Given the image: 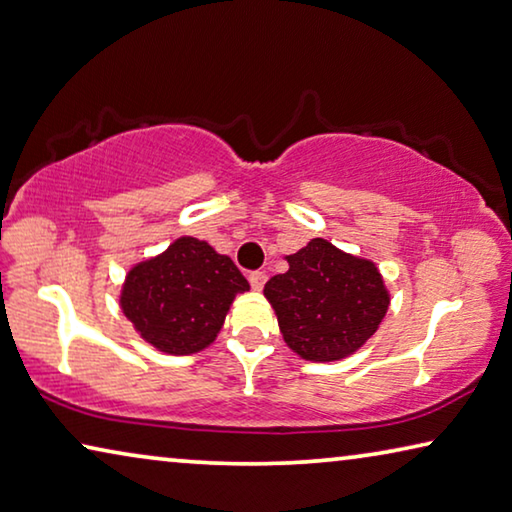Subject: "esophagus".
I'll return each mask as SVG.
<instances>
[{
    "label": "esophagus",
    "mask_w": 512,
    "mask_h": 512,
    "mask_svg": "<svg viewBox=\"0 0 512 512\" xmlns=\"http://www.w3.org/2000/svg\"><path fill=\"white\" fill-rule=\"evenodd\" d=\"M248 280H250V287L253 289H262L264 287V282H266V273L264 271H253L248 275Z\"/></svg>",
    "instance_id": "1"
}]
</instances>
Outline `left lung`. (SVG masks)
Instances as JSON below:
<instances>
[{"mask_svg": "<svg viewBox=\"0 0 512 512\" xmlns=\"http://www.w3.org/2000/svg\"><path fill=\"white\" fill-rule=\"evenodd\" d=\"M287 262L289 271L264 285L287 346L310 362L353 355L378 330L389 307L378 266L326 239H312Z\"/></svg>", "mask_w": 512, "mask_h": 512, "instance_id": "1", "label": "left lung"}]
</instances>
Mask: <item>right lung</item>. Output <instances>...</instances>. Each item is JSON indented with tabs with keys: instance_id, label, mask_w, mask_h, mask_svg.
Segmentation results:
<instances>
[{
	"instance_id": "1",
	"label": "right lung",
	"mask_w": 512,
	"mask_h": 512,
	"mask_svg": "<svg viewBox=\"0 0 512 512\" xmlns=\"http://www.w3.org/2000/svg\"><path fill=\"white\" fill-rule=\"evenodd\" d=\"M248 289L230 257L207 241L180 237L129 269L120 307L157 351L191 355L214 342L234 296Z\"/></svg>"
}]
</instances>
